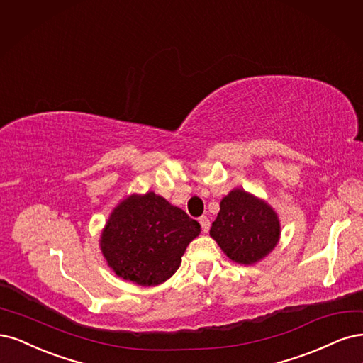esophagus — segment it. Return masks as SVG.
Wrapping results in <instances>:
<instances>
[{
  "instance_id": "34e87169",
  "label": "esophagus",
  "mask_w": 363,
  "mask_h": 363,
  "mask_svg": "<svg viewBox=\"0 0 363 363\" xmlns=\"http://www.w3.org/2000/svg\"><path fill=\"white\" fill-rule=\"evenodd\" d=\"M199 223H201V226H202V232L208 233L209 228H211V221H209V218L206 216H202L201 218H199Z\"/></svg>"
}]
</instances>
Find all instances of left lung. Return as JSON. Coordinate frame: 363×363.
Wrapping results in <instances>:
<instances>
[{
    "label": "left lung",
    "mask_w": 363,
    "mask_h": 363,
    "mask_svg": "<svg viewBox=\"0 0 363 363\" xmlns=\"http://www.w3.org/2000/svg\"><path fill=\"white\" fill-rule=\"evenodd\" d=\"M209 235L230 261L253 265L274 250L280 240V221L264 199L233 189L221 199Z\"/></svg>",
    "instance_id": "8db88e82"
}]
</instances>
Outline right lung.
I'll return each mask as SVG.
<instances>
[{
	"label": "right lung",
	"mask_w": 363,
	"mask_h": 363,
	"mask_svg": "<svg viewBox=\"0 0 363 363\" xmlns=\"http://www.w3.org/2000/svg\"><path fill=\"white\" fill-rule=\"evenodd\" d=\"M199 233L201 225L164 197L134 193L113 208L99 247L119 277L155 286L177 273L185 249Z\"/></svg>",
	"instance_id": "obj_1"
}]
</instances>
